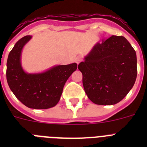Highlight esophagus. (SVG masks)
Wrapping results in <instances>:
<instances>
[{
	"label": "esophagus",
	"instance_id": "34e87169",
	"mask_svg": "<svg viewBox=\"0 0 147 147\" xmlns=\"http://www.w3.org/2000/svg\"><path fill=\"white\" fill-rule=\"evenodd\" d=\"M82 60V59L81 57H77L75 59V62H76L77 64H79V63H80Z\"/></svg>",
	"mask_w": 147,
	"mask_h": 147
}]
</instances>
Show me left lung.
Here are the masks:
<instances>
[{"instance_id":"1","label":"left lung","mask_w":147,"mask_h":147,"mask_svg":"<svg viewBox=\"0 0 147 147\" xmlns=\"http://www.w3.org/2000/svg\"><path fill=\"white\" fill-rule=\"evenodd\" d=\"M78 68L85 93L96 105L119 103L129 93L137 77L134 49L123 36L113 35L97 42Z\"/></svg>"}]
</instances>
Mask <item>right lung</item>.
I'll list each match as a JSON object with an SVG mask.
<instances>
[{"label":"right lung","instance_id":"add662e5","mask_svg":"<svg viewBox=\"0 0 147 147\" xmlns=\"http://www.w3.org/2000/svg\"><path fill=\"white\" fill-rule=\"evenodd\" d=\"M19 40L10 51L6 63V80L18 100L32 109H49L59 102L67 79L77 68L76 63L55 65L42 73L28 74L21 65L24 45L32 39Z\"/></svg>","mask_w":147,"mask_h":147}]
</instances>
